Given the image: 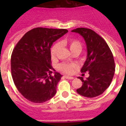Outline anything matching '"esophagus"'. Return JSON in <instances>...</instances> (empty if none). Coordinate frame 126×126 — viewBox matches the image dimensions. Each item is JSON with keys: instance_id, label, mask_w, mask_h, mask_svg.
<instances>
[{"instance_id": "obj_1", "label": "esophagus", "mask_w": 126, "mask_h": 126, "mask_svg": "<svg viewBox=\"0 0 126 126\" xmlns=\"http://www.w3.org/2000/svg\"><path fill=\"white\" fill-rule=\"evenodd\" d=\"M65 78L67 79H73L74 78L73 77H71V76H65Z\"/></svg>"}]
</instances>
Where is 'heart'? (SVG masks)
I'll return each mask as SVG.
<instances>
[{"mask_svg":"<svg viewBox=\"0 0 126 126\" xmlns=\"http://www.w3.org/2000/svg\"><path fill=\"white\" fill-rule=\"evenodd\" d=\"M63 43H65L66 45H68L71 52H73L76 50H78L81 52L82 50L81 43L78 40H75V39H69L67 41L61 42V44H63ZM61 44L57 42L52 47L50 50V54L52 58H54L57 56L58 52L59 50ZM76 67V66L75 64H68V63H62L59 65V69L60 71L65 74H71Z\"/></svg>","mask_w":126,"mask_h":126,"instance_id":"obj_1","label":"heart"}]
</instances>
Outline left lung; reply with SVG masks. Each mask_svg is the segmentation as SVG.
I'll list each match as a JSON object with an SVG mask.
<instances>
[{"instance_id": "8db88e82", "label": "left lung", "mask_w": 126, "mask_h": 126, "mask_svg": "<svg viewBox=\"0 0 126 126\" xmlns=\"http://www.w3.org/2000/svg\"><path fill=\"white\" fill-rule=\"evenodd\" d=\"M71 32L83 36L87 49V58L81 72H88L89 77L85 80L78 77L83 85L76 92L85 97H96L109 88L112 81L115 73L113 54L104 39L93 30L78 28Z\"/></svg>"}]
</instances>
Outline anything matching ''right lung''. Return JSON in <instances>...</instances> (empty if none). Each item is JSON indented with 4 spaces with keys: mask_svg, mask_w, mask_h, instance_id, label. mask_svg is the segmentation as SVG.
I'll return each mask as SVG.
<instances>
[{
    "mask_svg": "<svg viewBox=\"0 0 126 126\" xmlns=\"http://www.w3.org/2000/svg\"><path fill=\"white\" fill-rule=\"evenodd\" d=\"M67 32L65 29L33 28L14 47L11 60L13 79L19 93L30 102L43 103L56 94L62 76L51 65L50 48Z\"/></svg>",
    "mask_w": 126,
    "mask_h": 126,
    "instance_id": "add662e5",
    "label": "right lung"
}]
</instances>
